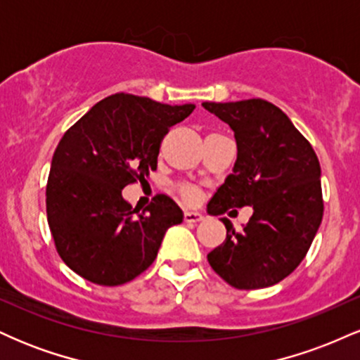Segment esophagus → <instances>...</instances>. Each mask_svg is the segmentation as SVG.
Wrapping results in <instances>:
<instances>
[{"label":"esophagus","mask_w":360,"mask_h":360,"mask_svg":"<svg viewBox=\"0 0 360 360\" xmlns=\"http://www.w3.org/2000/svg\"><path fill=\"white\" fill-rule=\"evenodd\" d=\"M203 214L200 212H184V221L186 223H198L203 220Z\"/></svg>","instance_id":"esophagus-1"}]
</instances>
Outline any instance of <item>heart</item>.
Instances as JSON below:
<instances>
[{
    "label": "heart",
    "mask_w": 360,
    "mask_h": 360,
    "mask_svg": "<svg viewBox=\"0 0 360 360\" xmlns=\"http://www.w3.org/2000/svg\"><path fill=\"white\" fill-rule=\"evenodd\" d=\"M179 193H181V196H183V200L184 201H189V203H191V201H196L198 196H200L198 189L194 188V186H191V184H183V186H181Z\"/></svg>",
    "instance_id": "1"
}]
</instances>
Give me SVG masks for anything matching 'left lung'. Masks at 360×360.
<instances>
[{
    "label": "left lung",
    "mask_w": 360,
    "mask_h": 360,
    "mask_svg": "<svg viewBox=\"0 0 360 360\" xmlns=\"http://www.w3.org/2000/svg\"><path fill=\"white\" fill-rule=\"evenodd\" d=\"M233 130L232 174L208 201V214L252 206L250 220L208 254L213 271L237 289H260L288 278L304 259L323 217L321 169L315 150L278 106L266 100L203 103ZM232 213V212H230Z\"/></svg>",
    "instance_id": "1"
}]
</instances>
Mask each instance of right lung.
I'll use <instances>...</instances> for the list:
<instances>
[{"mask_svg":"<svg viewBox=\"0 0 360 360\" xmlns=\"http://www.w3.org/2000/svg\"><path fill=\"white\" fill-rule=\"evenodd\" d=\"M193 110L118 93L64 134L49 174L47 220L60 259L81 278L101 286L135 279L155 260L167 229L183 221L166 194L137 213L122 189L155 171L160 140Z\"/></svg>","mask_w":360,"mask_h":360,"instance_id":"obj_1","label":"right lung"}]
</instances>
